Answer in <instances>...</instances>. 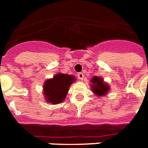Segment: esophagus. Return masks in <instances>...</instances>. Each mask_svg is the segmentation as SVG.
Wrapping results in <instances>:
<instances>
[{"label":"esophagus","instance_id":"34e87169","mask_svg":"<svg viewBox=\"0 0 148 148\" xmlns=\"http://www.w3.org/2000/svg\"><path fill=\"white\" fill-rule=\"evenodd\" d=\"M78 77L80 80H83L84 79V74L82 73H78Z\"/></svg>","mask_w":148,"mask_h":148}]
</instances>
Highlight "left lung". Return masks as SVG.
I'll use <instances>...</instances> for the list:
<instances>
[{"instance_id":"8db88e82","label":"left lung","mask_w":148,"mask_h":148,"mask_svg":"<svg viewBox=\"0 0 148 148\" xmlns=\"http://www.w3.org/2000/svg\"><path fill=\"white\" fill-rule=\"evenodd\" d=\"M91 82H92V86H91L92 90L97 96H104L109 91V86L104 82L102 78L94 76L91 79Z\"/></svg>"}]
</instances>
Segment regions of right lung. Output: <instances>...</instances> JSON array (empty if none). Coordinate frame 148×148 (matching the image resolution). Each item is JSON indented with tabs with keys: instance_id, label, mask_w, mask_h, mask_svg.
<instances>
[{
	"instance_id": "obj_1",
	"label": "right lung",
	"mask_w": 148,
	"mask_h": 148,
	"mask_svg": "<svg viewBox=\"0 0 148 148\" xmlns=\"http://www.w3.org/2000/svg\"><path fill=\"white\" fill-rule=\"evenodd\" d=\"M75 76L58 73L53 79L46 80L43 85V95L49 103L59 104L64 101L71 84L75 82Z\"/></svg>"
}]
</instances>
